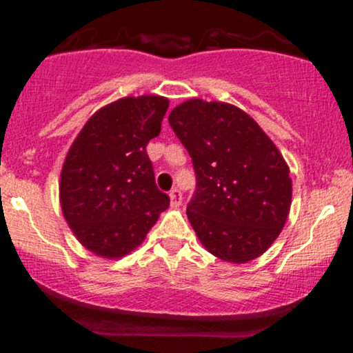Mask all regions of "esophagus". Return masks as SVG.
Returning <instances> with one entry per match:
<instances>
[{
    "instance_id": "34e87169",
    "label": "esophagus",
    "mask_w": 353,
    "mask_h": 353,
    "mask_svg": "<svg viewBox=\"0 0 353 353\" xmlns=\"http://www.w3.org/2000/svg\"><path fill=\"white\" fill-rule=\"evenodd\" d=\"M169 197H171V205L172 208H179L181 202H182V194L179 189H172L171 194H169Z\"/></svg>"
}]
</instances>
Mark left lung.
Wrapping results in <instances>:
<instances>
[{"label": "left lung", "instance_id": "8db88e82", "mask_svg": "<svg viewBox=\"0 0 353 353\" xmlns=\"http://www.w3.org/2000/svg\"><path fill=\"white\" fill-rule=\"evenodd\" d=\"M169 124L188 149L196 192L188 219L202 245L245 264L272 245L292 201L289 165L255 121L228 103L189 99Z\"/></svg>", "mask_w": 353, "mask_h": 353}]
</instances>
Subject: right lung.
<instances>
[{
	"label": "right lung",
	"mask_w": 353,
	"mask_h": 353,
	"mask_svg": "<svg viewBox=\"0 0 353 353\" xmlns=\"http://www.w3.org/2000/svg\"><path fill=\"white\" fill-rule=\"evenodd\" d=\"M168 108L163 96L117 99L89 117L68 152L59 182L63 216L99 257L134 250L169 208L145 151Z\"/></svg>",
	"instance_id": "1"
}]
</instances>
